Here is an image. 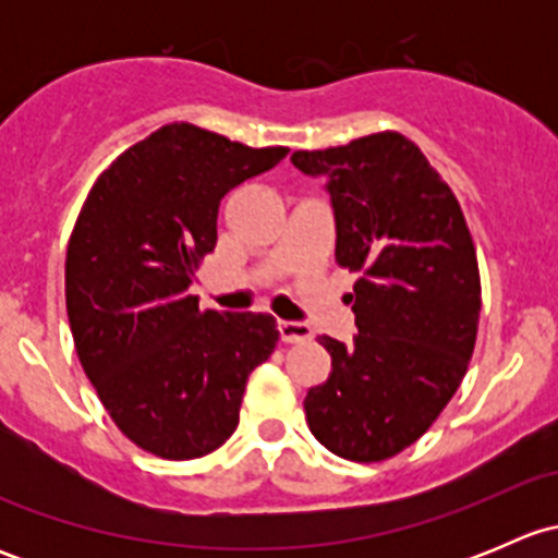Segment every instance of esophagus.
Returning <instances> with one entry per match:
<instances>
[{"label": "esophagus", "instance_id": "esophagus-1", "mask_svg": "<svg viewBox=\"0 0 558 558\" xmlns=\"http://www.w3.org/2000/svg\"><path fill=\"white\" fill-rule=\"evenodd\" d=\"M280 340L283 342H307L313 340V329L307 324H296V320H280Z\"/></svg>", "mask_w": 558, "mask_h": 558}]
</instances>
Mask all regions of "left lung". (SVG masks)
Instances as JSON below:
<instances>
[{
	"instance_id": "left-lung-1",
	"label": "left lung",
	"mask_w": 558,
	"mask_h": 558,
	"mask_svg": "<svg viewBox=\"0 0 558 558\" xmlns=\"http://www.w3.org/2000/svg\"><path fill=\"white\" fill-rule=\"evenodd\" d=\"M324 174L335 258L356 272L353 345L318 337L331 373L305 397L315 440L342 459L384 461L413 446L466 375L481 318V272L451 185L399 132L294 150Z\"/></svg>"
}]
</instances>
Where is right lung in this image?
<instances>
[{
	"mask_svg": "<svg viewBox=\"0 0 558 558\" xmlns=\"http://www.w3.org/2000/svg\"><path fill=\"white\" fill-rule=\"evenodd\" d=\"M286 154L167 123L83 202L64 269L72 340L99 402L143 451L189 461L221 448L247 375L278 345L272 315L202 311L189 286L216 247L223 194Z\"/></svg>",
	"mask_w": 558,
	"mask_h": 558,
	"instance_id": "right-lung-1",
	"label": "right lung"
}]
</instances>
